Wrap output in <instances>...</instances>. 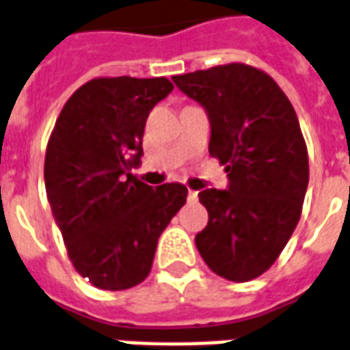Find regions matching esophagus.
<instances>
[{
  "mask_svg": "<svg viewBox=\"0 0 350 350\" xmlns=\"http://www.w3.org/2000/svg\"><path fill=\"white\" fill-rule=\"evenodd\" d=\"M188 201H197V191L188 190Z\"/></svg>",
  "mask_w": 350,
  "mask_h": 350,
  "instance_id": "esophagus-1",
  "label": "esophagus"
}]
</instances>
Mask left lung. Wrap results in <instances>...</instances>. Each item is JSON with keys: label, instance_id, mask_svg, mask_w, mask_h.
Wrapping results in <instances>:
<instances>
[{"label": "left lung", "instance_id": "left-lung-1", "mask_svg": "<svg viewBox=\"0 0 350 350\" xmlns=\"http://www.w3.org/2000/svg\"><path fill=\"white\" fill-rule=\"evenodd\" d=\"M172 79L204 109L208 153L227 165V190L199 191L208 225L196 236L197 251L215 275L253 280L282 253L308 188V153L295 110L277 83L251 66H215Z\"/></svg>", "mask_w": 350, "mask_h": 350}]
</instances>
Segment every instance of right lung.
Listing matches in <instances>:
<instances>
[{
  "label": "right lung",
  "instance_id": "obj_1",
  "mask_svg": "<svg viewBox=\"0 0 350 350\" xmlns=\"http://www.w3.org/2000/svg\"><path fill=\"white\" fill-rule=\"evenodd\" d=\"M172 90L165 77L94 79L68 99L47 144L55 223L73 267L101 290L146 280L160 234L186 203V186L153 188L133 175L147 116Z\"/></svg>",
  "mask_w": 350,
  "mask_h": 350
}]
</instances>
